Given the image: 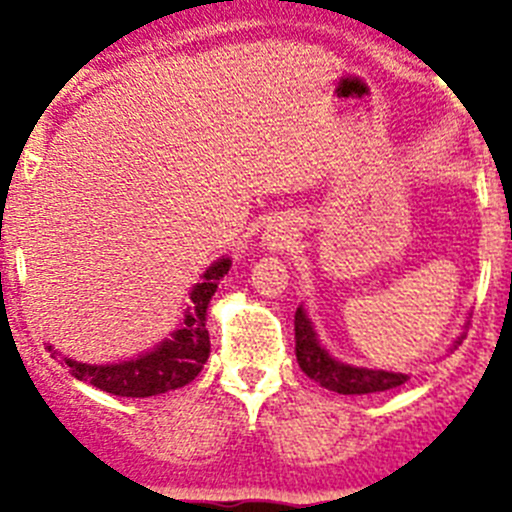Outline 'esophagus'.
Instances as JSON below:
<instances>
[{"instance_id":"obj_1","label":"esophagus","mask_w":512,"mask_h":512,"mask_svg":"<svg viewBox=\"0 0 512 512\" xmlns=\"http://www.w3.org/2000/svg\"><path fill=\"white\" fill-rule=\"evenodd\" d=\"M287 243H289V235L282 225H274V228L266 230L264 246L269 248V251H282V248H287Z\"/></svg>"}]
</instances>
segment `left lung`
Returning a JSON list of instances; mask_svg holds the SVG:
<instances>
[{"instance_id":"8db88e82","label":"left lung","mask_w":512,"mask_h":512,"mask_svg":"<svg viewBox=\"0 0 512 512\" xmlns=\"http://www.w3.org/2000/svg\"><path fill=\"white\" fill-rule=\"evenodd\" d=\"M295 354L297 364L307 377L323 384L325 390L338 392V395H372V392L395 390V387L408 382V374L359 369V366H348L333 359L315 338L310 318L302 307H297L295 312Z\"/></svg>"}]
</instances>
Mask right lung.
<instances>
[{
  "label": "right lung",
  "mask_w": 512,
  "mask_h": 512,
  "mask_svg": "<svg viewBox=\"0 0 512 512\" xmlns=\"http://www.w3.org/2000/svg\"><path fill=\"white\" fill-rule=\"evenodd\" d=\"M228 269L230 259H220L202 274L200 284L192 289V297H189L192 302L184 310L182 328L171 338H166L156 351L140 356V359L104 366L66 359L69 372L81 382L94 384L102 392L117 397H151L189 384L202 372V366L210 356V333L205 328L207 305Z\"/></svg>",
  "instance_id": "right-lung-1"
}]
</instances>
